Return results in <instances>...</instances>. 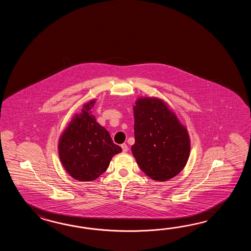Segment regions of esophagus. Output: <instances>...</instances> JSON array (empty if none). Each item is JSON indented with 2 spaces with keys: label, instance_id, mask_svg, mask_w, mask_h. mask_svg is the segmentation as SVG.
Segmentation results:
<instances>
[{
  "label": "esophagus",
  "instance_id": "1",
  "mask_svg": "<svg viewBox=\"0 0 251 251\" xmlns=\"http://www.w3.org/2000/svg\"><path fill=\"white\" fill-rule=\"evenodd\" d=\"M121 148H122L123 152H126L128 151V146L126 144H121Z\"/></svg>",
  "mask_w": 251,
  "mask_h": 251
}]
</instances>
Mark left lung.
<instances>
[{
  "instance_id": "8db88e82",
  "label": "left lung",
  "mask_w": 251,
  "mask_h": 251,
  "mask_svg": "<svg viewBox=\"0 0 251 251\" xmlns=\"http://www.w3.org/2000/svg\"><path fill=\"white\" fill-rule=\"evenodd\" d=\"M133 116L135 143L131 149L140 169L157 181L176 176L190 152L186 127L165 102L156 98L138 99Z\"/></svg>"
}]
</instances>
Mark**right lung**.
Returning <instances> with one entry per match:
<instances>
[{"mask_svg": "<svg viewBox=\"0 0 251 251\" xmlns=\"http://www.w3.org/2000/svg\"><path fill=\"white\" fill-rule=\"evenodd\" d=\"M95 100L83 106L60 137L59 157L64 169L79 181H91L107 171L113 156L122 151L92 115Z\"/></svg>", "mask_w": 251, "mask_h": 251, "instance_id": "add662e5", "label": "right lung"}]
</instances>
